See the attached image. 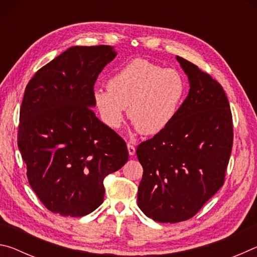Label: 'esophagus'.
I'll use <instances>...</instances> for the list:
<instances>
[{
  "label": "esophagus",
  "mask_w": 257,
  "mask_h": 257,
  "mask_svg": "<svg viewBox=\"0 0 257 257\" xmlns=\"http://www.w3.org/2000/svg\"><path fill=\"white\" fill-rule=\"evenodd\" d=\"M128 147V152H129V155H134L135 152H136V149H135V146L132 145V144H128L127 145Z\"/></svg>",
  "instance_id": "1"
}]
</instances>
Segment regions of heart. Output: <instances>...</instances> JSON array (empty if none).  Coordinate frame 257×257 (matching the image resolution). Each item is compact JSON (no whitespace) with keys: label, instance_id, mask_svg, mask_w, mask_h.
I'll return each instance as SVG.
<instances>
[{"label":"heart","instance_id":"b5f03b06","mask_svg":"<svg viewBox=\"0 0 257 257\" xmlns=\"http://www.w3.org/2000/svg\"><path fill=\"white\" fill-rule=\"evenodd\" d=\"M187 93L185 78L145 59H134L108 78L107 88H96L93 102L104 123L118 128L124 108L139 133L156 135L179 113Z\"/></svg>","mask_w":257,"mask_h":257}]
</instances>
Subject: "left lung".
I'll return each mask as SVG.
<instances>
[{"label": "left lung", "instance_id": "obj_1", "mask_svg": "<svg viewBox=\"0 0 257 257\" xmlns=\"http://www.w3.org/2000/svg\"><path fill=\"white\" fill-rule=\"evenodd\" d=\"M190 89L175 120L138 145L143 167L137 203L154 221L193 217L224 184L233 128L229 101L219 82L177 56Z\"/></svg>", "mask_w": 257, "mask_h": 257}]
</instances>
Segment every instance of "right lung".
I'll return each instance as SVG.
<instances>
[{"instance_id":"1","label":"right lung","mask_w":257,"mask_h":257,"mask_svg":"<svg viewBox=\"0 0 257 257\" xmlns=\"http://www.w3.org/2000/svg\"><path fill=\"white\" fill-rule=\"evenodd\" d=\"M114 47L72 46L29 80L18 147L29 185L47 210L84 216L101 205L104 178L128 161L125 142L95 115L94 85Z\"/></svg>"}]
</instances>
